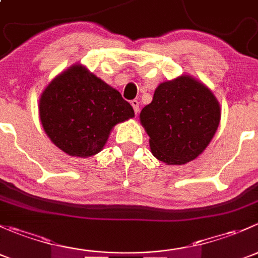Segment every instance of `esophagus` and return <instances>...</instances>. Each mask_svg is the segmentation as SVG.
<instances>
[{
	"instance_id": "34e87169",
	"label": "esophagus",
	"mask_w": 258,
	"mask_h": 258,
	"mask_svg": "<svg viewBox=\"0 0 258 258\" xmlns=\"http://www.w3.org/2000/svg\"><path fill=\"white\" fill-rule=\"evenodd\" d=\"M131 105H132V107H134V110H135V113H139V111H140V102L137 100H134V101H131Z\"/></svg>"
}]
</instances>
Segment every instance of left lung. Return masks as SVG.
<instances>
[{"label": "left lung", "instance_id": "obj_1", "mask_svg": "<svg viewBox=\"0 0 258 258\" xmlns=\"http://www.w3.org/2000/svg\"><path fill=\"white\" fill-rule=\"evenodd\" d=\"M140 119L152 155L167 165H184L199 157L215 136L220 103L207 86L182 75L158 85Z\"/></svg>", "mask_w": 258, "mask_h": 258}]
</instances>
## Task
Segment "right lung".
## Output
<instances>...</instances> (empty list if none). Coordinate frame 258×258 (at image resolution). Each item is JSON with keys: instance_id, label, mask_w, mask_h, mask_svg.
Segmentation results:
<instances>
[{"instance_id": "obj_1", "label": "right lung", "mask_w": 258, "mask_h": 258, "mask_svg": "<svg viewBox=\"0 0 258 258\" xmlns=\"http://www.w3.org/2000/svg\"><path fill=\"white\" fill-rule=\"evenodd\" d=\"M38 108L49 140L75 157L100 152L114 124L135 116L118 91L80 63L49 82Z\"/></svg>"}]
</instances>
